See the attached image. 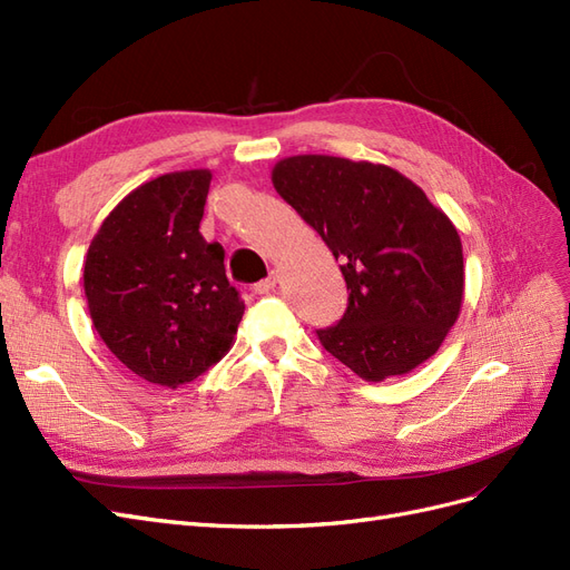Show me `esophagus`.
<instances>
[{
	"mask_svg": "<svg viewBox=\"0 0 570 570\" xmlns=\"http://www.w3.org/2000/svg\"><path fill=\"white\" fill-rule=\"evenodd\" d=\"M277 282H279V274L277 272H269V277L267 279H263V282H258L253 286V291L258 293V296H265V293H269V291H274V286H277Z\"/></svg>",
	"mask_w": 570,
	"mask_h": 570,
	"instance_id": "34e87169",
	"label": "esophagus"
}]
</instances>
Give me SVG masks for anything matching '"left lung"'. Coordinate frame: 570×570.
<instances>
[{
	"label": "left lung",
	"mask_w": 570,
	"mask_h": 570,
	"mask_svg": "<svg viewBox=\"0 0 570 570\" xmlns=\"http://www.w3.org/2000/svg\"><path fill=\"white\" fill-rule=\"evenodd\" d=\"M272 185L341 261L351 291L338 324L317 328L324 351L364 381L435 355L464 298L450 217L412 179L370 160L291 156L274 165Z\"/></svg>",
	"instance_id": "obj_1"
}]
</instances>
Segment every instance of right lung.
Masks as SVG:
<instances>
[{
    "mask_svg": "<svg viewBox=\"0 0 570 570\" xmlns=\"http://www.w3.org/2000/svg\"><path fill=\"white\" fill-rule=\"evenodd\" d=\"M210 170L160 175L127 194L91 238L85 296L127 370L177 389L223 360L244 317L225 250L198 232Z\"/></svg>",
    "mask_w": 570,
    "mask_h": 570,
    "instance_id": "1",
    "label": "right lung"
}]
</instances>
